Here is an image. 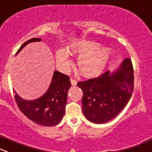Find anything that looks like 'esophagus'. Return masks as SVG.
Wrapping results in <instances>:
<instances>
[{"mask_svg": "<svg viewBox=\"0 0 152 152\" xmlns=\"http://www.w3.org/2000/svg\"><path fill=\"white\" fill-rule=\"evenodd\" d=\"M70 82H71L72 86H76V80L75 79L70 78Z\"/></svg>", "mask_w": 152, "mask_h": 152, "instance_id": "34e87169", "label": "esophagus"}]
</instances>
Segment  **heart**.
Segmentation results:
<instances>
[{
	"mask_svg": "<svg viewBox=\"0 0 152 152\" xmlns=\"http://www.w3.org/2000/svg\"><path fill=\"white\" fill-rule=\"evenodd\" d=\"M97 43L88 40H79L68 45L66 52L59 49L56 52L57 65L62 69H67L71 66L68 53L72 55H80L78 58L77 66L83 76H94L104 69L110 56L107 48H96Z\"/></svg>",
	"mask_w": 152,
	"mask_h": 152,
	"instance_id": "1",
	"label": "heart"
}]
</instances>
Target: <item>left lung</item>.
I'll return each instance as SVG.
<instances>
[{"mask_svg":"<svg viewBox=\"0 0 152 152\" xmlns=\"http://www.w3.org/2000/svg\"><path fill=\"white\" fill-rule=\"evenodd\" d=\"M77 86L83 92L85 117L95 124L107 122L125 107L134 91L131 60L126 58L114 73L106 71L98 77L78 82Z\"/></svg>","mask_w":152,"mask_h":152,"instance_id":"1","label":"left lung"}]
</instances>
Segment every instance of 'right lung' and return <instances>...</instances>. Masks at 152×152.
<instances>
[{"instance_id":"obj_1","label":"right lung","mask_w":152,"mask_h":152,"mask_svg":"<svg viewBox=\"0 0 152 152\" xmlns=\"http://www.w3.org/2000/svg\"><path fill=\"white\" fill-rule=\"evenodd\" d=\"M41 40L40 38H31L22 44L16 54L29 42ZM70 86L69 76L55 71L49 89L41 97L34 100H25L15 94L14 98L20 111L31 121L39 125L52 127L59 124L63 118Z\"/></svg>"}]
</instances>
